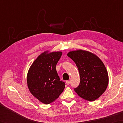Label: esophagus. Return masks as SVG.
I'll use <instances>...</instances> for the list:
<instances>
[{
  "label": "esophagus",
  "mask_w": 123,
  "mask_h": 123,
  "mask_svg": "<svg viewBox=\"0 0 123 123\" xmlns=\"http://www.w3.org/2000/svg\"><path fill=\"white\" fill-rule=\"evenodd\" d=\"M66 83H67V85H70V81H69V80L67 81H66Z\"/></svg>",
  "instance_id": "esophagus-1"
}]
</instances>
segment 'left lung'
Returning <instances> with one entry per match:
<instances>
[{
    "label": "left lung",
    "mask_w": 123,
    "mask_h": 123,
    "mask_svg": "<svg viewBox=\"0 0 123 123\" xmlns=\"http://www.w3.org/2000/svg\"><path fill=\"white\" fill-rule=\"evenodd\" d=\"M76 64L80 81L74 90L81 98L92 101L105 92L108 83V75L105 65L91 52L78 50L67 54Z\"/></svg>",
    "instance_id": "obj_1"
}]
</instances>
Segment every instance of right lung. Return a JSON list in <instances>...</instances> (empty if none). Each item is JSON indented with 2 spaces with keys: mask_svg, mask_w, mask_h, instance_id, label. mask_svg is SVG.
Listing matches in <instances>:
<instances>
[{
  "mask_svg": "<svg viewBox=\"0 0 123 123\" xmlns=\"http://www.w3.org/2000/svg\"><path fill=\"white\" fill-rule=\"evenodd\" d=\"M62 55L61 52L39 55L28 70L27 82L32 95L45 104H49L58 98L65 88V82L60 80L56 66Z\"/></svg>",
  "mask_w": 123,
  "mask_h": 123,
  "instance_id": "obj_1",
  "label": "right lung"
}]
</instances>
